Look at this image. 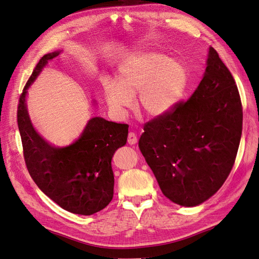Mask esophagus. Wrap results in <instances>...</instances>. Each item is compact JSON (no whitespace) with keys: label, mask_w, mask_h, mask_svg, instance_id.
Wrapping results in <instances>:
<instances>
[{"label":"esophagus","mask_w":259,"mask_h":259,"mask_svg":"<svg viewBox=\"0 0 259 259\" xmlns=\"http://www.w3.org/2000/svg\"><path fill=\"white\" fill-rule=\"evenodd\" d=\"M137 142H138V137L136 136V133L135 132H129L128 133V143L133 145V144H136Z\"/></svg>","instance_id":"obj_1"}]
</instances>
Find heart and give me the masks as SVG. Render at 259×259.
Returning <instances> with one entry per match:
<instances>
[{
    "label": "heart",
    "mask_w": 259,
    "mask_h": 259,
    "mask_svg": "<svg viewBox=\"0 0 259 259\" xmlns=\"http://www.w3.org/2000/svg\"><path fill=\"white\" fill-rule=\"evenodd\" d=\"M188 86L185 64L166 55L148 52L131 55L118 68L115 80L104 82L105 100L116 113H123L138 96V106L152 117L172 112Z\"/></svg>",
    "instance_id": "1"
}]
</instances>
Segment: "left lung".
Here are the masks:
<instances>
[{
	"mask_svg": "<svg viewBox=\"0 0 259 259\" xmlns=\"http://www.w3.org/2000/svg\"><path fill=\"white\" fill-rule=\"evenodd\" d=\"M243 112L230 71L213 47L202 80L186 102L144 124L139 147L162 194L183 206L218 191L236 160Z\"/></svg>",
	"mask_w": 259,
	"mask_h": 259,
	"instance_id": "1",
	"label": "left lung"
}]
</instances>
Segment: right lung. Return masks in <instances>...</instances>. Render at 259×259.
I'll list each match as a JSON object with an SVG mask.
<instances>
[{"instance_id":"right-lung-1","label":"right lung","mask_w":259,"mask_h":259,"mask_svg":"<svg viewBox=\"0 0 259 259\" xmlns=\"http://www.w3.org/2000/svg\"><path fill=\"white\" fill-rule=\"evenodd\" d=\"M60 52L41 57L19 98L17 121L23 157L33 181L58 205L71 213L91 215L112 201V157L127 142V123L91 118L81 136L69 146L56 147L33 128L26 104L27 90L48 61Z\"/></svg>"}]
</instances>
